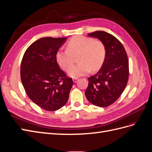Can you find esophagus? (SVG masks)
<instances>
[{
  "mask_svg": "<svg viewBox=\"0 0 152 152\" xmlns=\"http://www.w3.org/2000/svg\"><path fill=\"white\" fill-rule=\"evenodd\" d=\"M78 80H79V79H78V78H73V82H77Z\"/></svg>",
  "mask_w": 152,
  "mask_h": 152,
  "instance_id": "esophagus-1",
  "label": "esophagus"
}]
</instances>
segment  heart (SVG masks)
<instances>
[{"instance_id":"1","label":"heart","mask_w":152,"mask_h":152,"mask_svg":"<svg viewBox=\"0 0 152 152\" xmlns=\"http://www.w3.org/2000/svg\"><path fill=\"white\" fill-rule=\"evenodd\" d=\"M78 53L80 63L71 66L72 56ZM105 56L106 49L101 41L93 40L84 36H75L68 41L66 50L59 49L57 50L56 60L63 70L69 68L67 70L69 76L78 77L88 73L91 68L96 70L100 68Z\"/></svg>"}]
</instances>
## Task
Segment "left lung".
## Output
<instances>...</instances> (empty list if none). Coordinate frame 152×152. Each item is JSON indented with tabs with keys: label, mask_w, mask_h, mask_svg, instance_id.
Returning a JSON list of instances; mask_svg holds the SVG:
<instances>
[{
	"label": "left lung",
	"mask_w": 152,
	"mask_h": 152,
	"mask_svg": "<svg viewBox=\"0 0 152 152\" xmlns=\"http://www.w3.org/2000/svg\"><path fill=\"white\" fill-rule=\"evenodd\" d=\"M98 39L106 49L102 68L88 78L85 94L89 102L100 107L113 103L125 89L129 78V61L125 49L116 37L107 32L96 31L87 34Z\"/></svg>",
	"instance_id": "left-lung-1"
}]
</instances>
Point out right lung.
<instances>
[{
	"label": "right lung",
	"instance_id": "right-lung-1",
	"mask_svg": "<svg viewBox=\"0 0 152 152\" xmlns=\"http://www.w3.org/2000/svg\"><path fill=\"white\" fill-rule=\"evenodd\" d=\"M66 38H41L27 48L21 63V80L28 98L49 112L65 105L73 86L61 70L56 53Z\"/></svg>",
	"mask_w": 152,
	"mask_h": 152
}]
</instances>
